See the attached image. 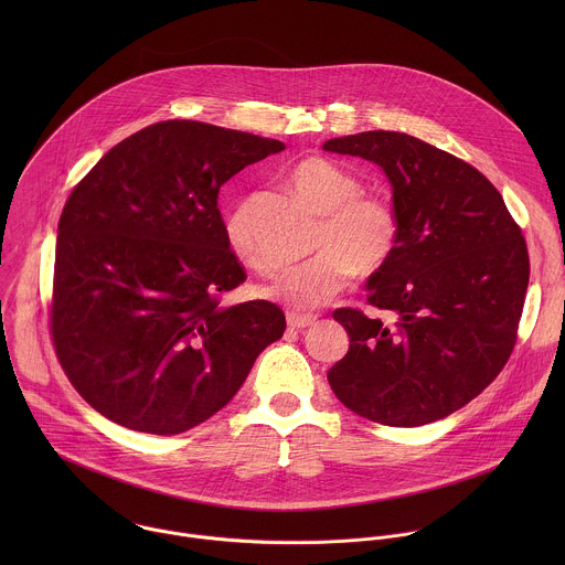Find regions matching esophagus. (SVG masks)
<instances>
[{
  "label": "esophagus",
  "instance_id": "obj_1",
  "mask_svg": "<svg viewBox=\"0 0 565 565\" xmlns=\"http://www.w3.org/2000/svg\"><path fill=\"white\" fill-rule=\"evenodd\" d=\"M318 322V316H302V313H287V323L291 326V328H298V330H302V328H309V326H313V323Z\"/></svg>",
  "mask_w": 565,
  "mask_h": 565
}]
</instances>
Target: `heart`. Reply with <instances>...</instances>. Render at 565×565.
Returning <instances> with one entry per match:
<instances>
[{
    "mask_svg": "<svg viewBox=\"0 0 565 565\" xmlns=\"http://www.w3.org/2000/svg\"><path fill=\"white\" fill-rule=\"evenodd\" d=\"M291 184L322 217L313 258L287 267L263 294L291 309H318L334 298L356 271L374 274L390 263L401 239V220L392 202L365 195L361 180L337 162L311 157L291 171ZM228 249L243 265L265 271L269 265L249 231V204L237 202L224 217Z\"/></svg>",
    "mask_w": 565,
    "mask_h": 565,
    "instance_id": "1",
    "label": "heart"
}]
</instances>
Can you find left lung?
I'll use <instances>...</instances> for the list:
<instances>
[{
	"mask_svg": "<svg viewBox=\"0 0 565 565\" xmlns=\"http://www.w3.org/2000/svg\"><path fill=\"white\" fill-rule=\"evenodd\" d=\"M323 150L379 164L401 220L394 256L365 285L387 320L332 313L350 348L328 383L379 424L441 419L477 398L511 356L529 287L522 231L479 169L415 137L370 130Z\"/></svg>",
	"mask_w": 565,
	"mask_h": 565,
	"instance_id": "obj_1",
	"label": "left lung"
}]
</instances>
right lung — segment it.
<instances>
[{
	"label": "right lung",
	"mask_w": 565,
	"mask_h": 565,
	"mask_svg": "<svg viewBox=\"0 0 565 565\" xmlns=\"http://www.w3.org/2000/svg\"><path fill=\"white\" fill-rule=\"evenodd\" d=\"M285 150L173 119L117 143L72 191L56 239L52 339L72 385L115 424L184 433L233 401L285 332L267 300L224 307L245 280L220 189Z\"/></svg>",
	"instance_id": "add662e5"
}]
</instances>
